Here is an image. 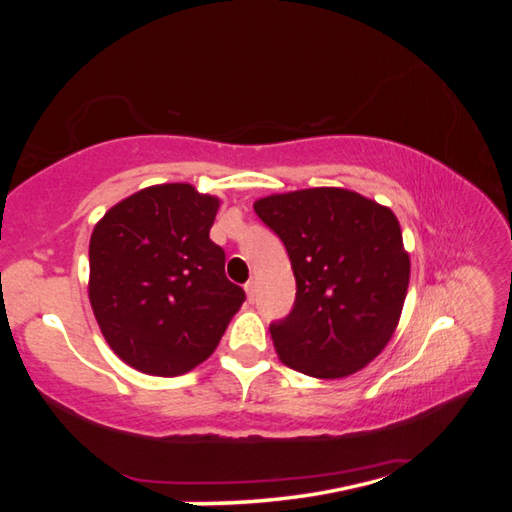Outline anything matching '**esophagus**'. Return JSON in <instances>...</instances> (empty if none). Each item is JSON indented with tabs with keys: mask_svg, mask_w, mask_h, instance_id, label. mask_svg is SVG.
Segmentation results:
<instances>
[{
	"mask_svg": "<svg viewBox=\"0 0 512 512\" xmlns=\"http://www.w3.org/2000/svg\"><path fill=\"white\" fill-rule=\"evenodd\" d=\"M244 289H246V296H248V300H250V302H255V296H257V282H255V280H248Z\"/></svg>",
	"mask_w": 512,
	"mask_h": 512,
	"instance_id": "1",
	"label": "esophagus"
}]
</instances>
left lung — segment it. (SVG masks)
Wrapping results in <instances>:
<instances>
[{"mask_svg":"<svg viewBox=\"0 0 512 512\" xmlns=\"http://www.w3.org/2000/svg\"><path fill=\"white\" fill-rule=\"evenodd\" d=\"M287 248L296 305L271 325L277 357L316 379L354 375L400 323L411 259L391 207L343 187H311L255 201Z\"/></svg>","mask_w":512,"mask_h":512,"instance_id":"1","label":"left lung"}]
</instances>
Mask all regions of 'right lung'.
I'll use <instances>...</instances> for the list:
<instances>
[{"label": "right lung", "instance_id": "right-lung-1", "mask_svg": "<svg viewBox=\"0 0 512 512\" xmlns=\"http://www.w3.org/2000/svg\"><path fill=\"white\" fill-rule=\"evenodd\" d=\"M219 205L189 183L151 185L94 225L90 305L110 350L131 368L155 377L194 370L246 300L210 239Z\"/></svg>", "mask_w": 512, "mask_h": 512}]
</instances>
